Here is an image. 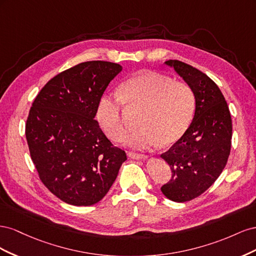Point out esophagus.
I'll return each instance as SVG.
<instances>
[{"instance_id":"34e87169","label":"esophagus","mask_w":256,"mask_h":256,"mask_svg":"<svg viewBox=\"0 0 256 256\" xmlns=\"http://www.w3.org/2000/svg\"><path fill=\"white\" fill-rule=\"evenodd\" d=\"M128 156L132 159H146L147 158V156L144 154L134 152H128Z\"/></svg>"}]
</instances>
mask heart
<instances>
[{"label": "heart", "mask_w": 256, "mask_h": 256, "mask_svg": "<svg viewBox=\"0 0 256 256\" xmlns=\"http://www.w3.org/2000/svg\"><path fill=\"white\" fill-rule=\"evenodd\" d=\"M118 96L102 97L97 118L108 136L120 140L125 134L120 104L142 108L138 118L140 127L124 138V143L132 148L168 145L180 140L189 127L196 104L187 83L154 72L131 76L120 86Z\"/></svg>", "instance_id": "b5f03b06"}]
</instances>
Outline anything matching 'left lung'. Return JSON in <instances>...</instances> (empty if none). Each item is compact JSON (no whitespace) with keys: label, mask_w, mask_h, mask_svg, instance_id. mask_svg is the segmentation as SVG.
<instances>
[{"label":"left lung","mask_w":256,"mask_h":256,"mask_svg":"<svg viewBox=\"0 0 256 256\" xmlns=\"http://www.w3.org/2000/svg\"><path fill=\"white\" fill-rule=\"evenodd\" d=\"M189 86L196 98L192 122L182 136L161 154L172 171L171 180L161 187L178 203L204 193L226 168L232 144V118L226 98L208 76L177 60H166Z\"/></svg>","instance_id":"obj_1"}]
</instances>
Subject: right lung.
<instances>
[{
	"mask_svg": "<svg viewBox=\"0 0 256 256\" xmlns=\"http://www.w3.org/2000/svg\"><path fill=\"white\" fill-rule=\"evenodd\" d=\"M120 64L90 60L52 78L38 92L26 124L33 164L42 184L63 202L90 206L102 200L127 160L95 116Z\"/></svg>",
	"mask_w": 256,
	"mask_h": 256,
	"instance_id": "obj_1",
	"label": "right lung"
}]
</instances>
